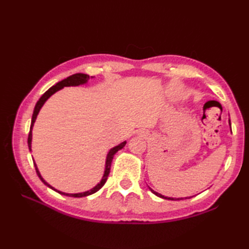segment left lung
Segmentation results:
<instances>
[{"label": "left lung", "mask_w": 249, "mask_h": 249, "mask_svg": "<svg viewBox=\"0 0 249 249\" xmlns=\"http://www.w3.org/2000/svg\"><path fill=\"white\" fill-rule=\"evenodd\" d=\"M229 125H230V128H231V123H230V120H229ZM150 188V190L151 192L154 194V195H156L157 197H160V198H162V199H166V200H182V199H189V198H192V197H185V198H173V197H166V196H163V195H161V194H160V193H157V192H155V190H153L151 187H149Z\"/></svg>", "instance_id": "1"}]
</instances>
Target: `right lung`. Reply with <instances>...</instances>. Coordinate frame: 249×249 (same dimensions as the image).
Wrapping results in <instances>:
<instances>
[{"label": "right lung", "mask_w": 249, "mask_h": 249, "mask_svg": "<svg viewBox=\"0 0 249 249\" xmlns=\"http://www.w3.org/2000/svg\"><path fill=\"white\" fill-rule=\"evenodd\" d=\"M93 78V77H91ZM89 79V76L87 75V73H81V72H78V73H75V75H71L70 77H67L66 79H64V80H62L60 82H57L55 86L51 87L48 91L45 92L43 94V96H41L39 98L38 102L36 103L35 105V108H34V111H33V115H32V121H31V127H30V133H29V138H28V144H29V150L30 152L32 151V129H33V126H34V123L36 121V118L37 115H38L39 111L41 109V107H43L44 104L48 100L52 95H53L54 93H56L57 91H60V89H62L63 88L65 87H78V86H82V84H86L88 83ZM126 144V141H123L122 143L118 144L116 146L112 147V149H110L108 154H107V157H106V163H105V171H104V174H103V178L102 179H100V182L96 185V186H94L93 188H91L89 190H88V192H83V193H78V194H67V193H63V192H60V190L55 189L54 187H52L50 184L47 183L44 178L41 177V174L38 170V168H37V165L35 163V160H33L34 162V166H35V170H36V173L37 176H38V178L41 179V182H43L46 186H48L49 188H51L52 190H54V192L59 193L60 195H64V196H68V197H73V198H81V197H87V196H89L92 194H95L96 192H98V190L102 188L106 181H107L108 178V176L110 173V168H111V162H112V160H113V156L115 155V153L123 149V147L125 146Z\"/></svg>", "instance_id": "add662e5"}]
</instances>
